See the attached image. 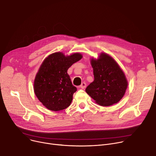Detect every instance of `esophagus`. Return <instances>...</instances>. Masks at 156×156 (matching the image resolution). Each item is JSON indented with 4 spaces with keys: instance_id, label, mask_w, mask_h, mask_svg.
<instances>
[{
    "instance_id": "esophagus-1",
    "label": "esophagus",
    "mask_w": 156,
    "mask_h": 156,
    "mask_svg": "<svg viewBox=\"0 0 156 156\" xmlns=\"http://www.w3.org/2000/svg\"><path fill=\"white\" fill-rule=\"evenodd\" d=\"M86 86H87V84H86V83H85V82H83V83H81V85L80 86V87L81 88L84 89V88L86 87Z\"/></svg>"
}]
</instances>
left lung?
<instances>
[{"mask_svg":"<svg viewBox=\"0 0 156 156\" xmlns=\"http://www.w3.org/2000/svg\"><path fill=\"white\" fill-rule=\"evenodd\" d=\"M94 81L85 91L102 106L118 102L125 95L128 82L124 73L111 56L102 53L97 60L92 59Z\"/></svg>","mask_w":156,"mask_h":156,"instance_id":"1","label":"left lung"}]
</instances>
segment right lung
Here are the masks:
<instances>
[{"label": "right lung", "instance_id": "add662e5", "mask_svg": "<svg viewBox=\"0 0 156 156\" xmlns=\"http://www.w3.org/2000/svg\"><path fill=\"white\" fill-rule=\"evenodd\" d=\"M81 58L78 53L66 57L61 52H55L48 55L41 65L35 79L34 91L48 109L59 111L70 105L77 89L73 85L67 71Z\"/></svg>", "mask_w": 156, "mask_h": 156}]
</instances>
